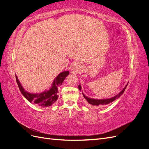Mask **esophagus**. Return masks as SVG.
Wrapping results in <instances>:
<instances>
[{"label": "esophagus", "mask_w": 149, "mask_h": 149, "mask_svg": "<svg viewBox=\"0 0 149 149\" xmlns=\"http://www.w3.org/2000/svg\"><path fill=\"white\" fill-rule=\"evenodd\" d=\"M83 68L82 65L79 62H75L73 65V70L76 73H79L80 71H81Z\"/></svg>", "instance_id": "obj_1"}]
</instances>
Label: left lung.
<instances>
[{"label":"left lung","mask_w":149,"mask_h":149,"mask_svg":"<svg viewBox=\"0 0 149 149\" xmlns=\"http://www.w3.org/2000/svg\"><path fill=\"white\" fill-rule=\"evenodd\" d=\"M128 84H126L125 86L123 88V89L122 90V91L118 93L117 95H116L115 96L111 97V98H107V99H103V100H97V99H93V98H89L87 96H86L83 93V95L84 98L86 101V104L89 106V107H101V106H106L107 104H109V103L113 102L114 101H115L116 99L119 98L122 94H123L125 91V89L127 87ZM78 88L79 89L81 90V85L79 84L78 86Z\"/></svg>","instance_id":"8db88e82"}]
</instances>
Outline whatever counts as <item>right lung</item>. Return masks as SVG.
I'll list each match as a JSON object with an SVG mask.
<instances>
[{
    "label": "right lung",
    "instance_id": "right-lung-1",
    "mask_svg": "<svg viewBox=\"0 0 149 149\" xmlns=\"http://www.w3.org/2000/svg\"><path fill=\"white\" fill-rule=\"evenodd\" d=\"M68 74V71L61 72L54 79L52 88L47 91L40 93H30L25 91L22 87L16 74L15 78L20 92L30 102L42 107H48L52 106L57 100L59 93L58 89Z\"/></svg>",
    "mask_w": 149,
    "mask_h": 149
}]
</instances>
